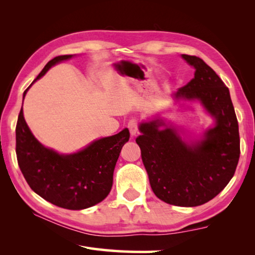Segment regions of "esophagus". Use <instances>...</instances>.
Instances as JSON below:
<instances>
[{"label": "esophagus", "mask_w": 255, "mask_h": 255, "mask_svg": "<svg viewBox=\"0 0 255 255\" xmlns=\"http://www.w3.org/2000/svg\"><path fill=\"white\" fill-rule=\"evenodd\" d=\"M139 124H140V121L138 118H132V119H130V121H129L128 129H129V131H130L131 136H136V134H137Z\"/></svg>", "instance_id": "1"}]
</instances>
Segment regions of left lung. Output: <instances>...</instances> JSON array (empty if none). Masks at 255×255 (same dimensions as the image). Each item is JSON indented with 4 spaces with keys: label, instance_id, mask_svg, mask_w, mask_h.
<instances>
[{
    "label": "left lung",
    "instance_id": "8db88e82",
    "mask_svg": "<svg viewBox=\"0 0 255 255\" xmlns=\"http://www.w3.org/2000/svg\"><path fill=\"white\" fill-rule=\"evenodd\" d=\"M194 67V78L175 97L198 100L216 119L199 142L187 144L162 121L140 125L136 142L151 188L163 202L195 207L217 196L235 175L240 158L238 119L227 88L217 73L196 56L182 55Z\"/></svg>",
    "mask_w": 255,
    "mask_h": 255
}]
</instances>
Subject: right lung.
I'll use <instances>...</instances> for the list:
<instances>
[{
  "label": "right lung",
  "mask_w": 255,
  "mask_h": 255,
  "mask_svg": "<svg viewBox=\"0 0 255 255\" xmlns=\"http://www.w3.org/2000/svg\"><path fill=\"white\" fill-rule=\"evenodd\" d=\"M71 57L53 58L35 81L56 63ZM129 137L128 129H124L114 136L96 140L78 153L59 154L45 148L32 136L21 107L16 124V155L32 191L58 207L80 210L99 204L110 194L116 162Z\"/></svg>",
  "instance_id": "right-lung-1"
}]
</instances>
